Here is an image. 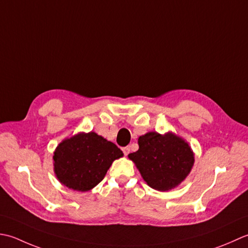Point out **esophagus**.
I'll return each mask as SVG.
<instances>
[{
    "mask_svg": "<svg viewBox=\"0 0 248 248\" xmlns=\"http://www.w3.org/2000/svg\"><path fill=\"white\" fill-rule=\"evenodd\" d=\"M122 150H123V153H124L125 156H127V155L129 154V152H130V148H129V146H125V148H123Z\"/></svg>",
    "mask_w": 248,
    "mask_h": 248,
    "instance_id": "34e87169",
    "label": "esophagus"
}]
</instances>
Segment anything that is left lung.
<instances>
[{
    "label": "left lung",
    "mask_w": 248,
    "mask_h": 248,
    "mask_svg": "<svg viewBox=\"0 0 248 248\" xmlns=\"http://www.w3.org/2000/svg\"><path fill=\"white\" fill-rule=\"evenodd\" d=\"M139 150L128 158L150 187L166 191L185 180L194 166V153L184 139L172 133L150 131L138 139Z\"/></svg>",
    "instance_id": "obj_1"
}]
</instances>
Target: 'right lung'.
<instances>
[{"label": "right lung", "mask_w": 248, "mask_h": 248, "mask_svg": "<svg viewBox=\"0 0 248 248\" xmlns=\"http://www.w3.org/2000/svg\"><path fill=\"white\" fill-rule=\"evenodd\" d=\"M123 155L117 145L94 131L79 133L57 146L54 173L66 187L88 191L103 181L113 160Z\"/></svg>", "instance_id": "obj_1"}]
</instances>
